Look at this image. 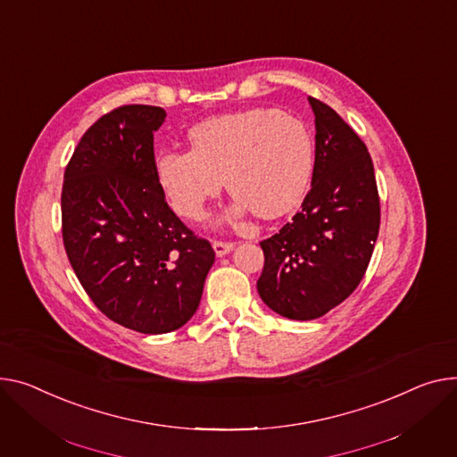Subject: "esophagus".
Masks as SVG:
<instances>
[{
    "mask_svg": "<svg viewBox=\"0 0 457 457\" xmlns=\"http://www.w3.org/2000/svg\"><path fill=\"white\" fill-rule=\"evenodd\" d=\"M233 242H222V240H212V250H215V253L219 255V257H222V255H226V253H229L231 250H233Z\"/></svg>",
    "mask_w": 457,
    "mask_h": 457,
    "instance_id": "1",
    "label": "esophagus"
}]
</instances>
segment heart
I'll list each match as a JSON object with an SVG mask.
<instances>
[{"label":"heart","instance_id":"obj_1","mask_svg":"<svg viewBox=\"0 0 457 457\" xmlns=\"http://www.w3.org/2000/svg\"><path fill=\"white\" fill-rule=\"evenodd\" d=\"M189 141L191 150H165L154 162L170 207L189 220L204 217L222 179L237 212L250 207L261 219L281 217L299 202L312 172L311 134L285 112L212 117L189 130Z\"/></svg>","mask_w":457,"mask_h":457}]
</instances>
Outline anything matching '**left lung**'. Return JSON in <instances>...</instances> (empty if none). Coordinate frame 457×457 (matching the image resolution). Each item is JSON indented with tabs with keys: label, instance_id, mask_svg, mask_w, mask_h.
Segmentation results:
<instances>
[{
	"label": "left lung",
	"instance_id": "8db88e82",
	"mask_svg": "<svg viewBox=\"0 0 457 457\" xmlns=\"http://www.w3.org/2000/svg\"><path fill=\"white\" fill-rule=\"evenodd\" d=\"M316 123L312 187L299 212L261 242L257 290L288 320H316L363 279L380 228V200L368 146L325 103L309 97Z\"/></svg>",
	"mask_w": 457,
	"mask_h": 457
}]
</instances>
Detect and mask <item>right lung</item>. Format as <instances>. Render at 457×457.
<instances>
[{"label": "right lung", "mask_w": 457, "mask_h": 457, "mask_svg": "<svg viewBox=\"0 0 457 457\" xmlns=\"http://www.w3.org/2000/svg\"><path fill=\"white\" fill-rule=\"evenodd\" d=\"M167 113L129 104L80 137L64 172L62 238L77 278L112 321L165 334L196 312L215 252L165 202L154 132Z\"/></svg>", "instance_id": "add662e5"}]
</instances>
